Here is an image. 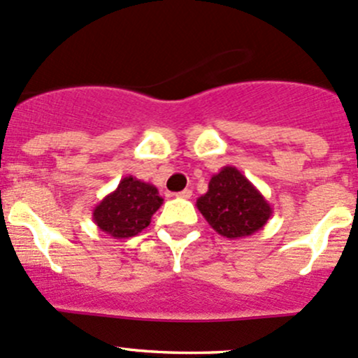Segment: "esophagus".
Wrapping results in <instances>:
<instances>
[{
    "label": "esophagus",
    "instance_id": "34e87169",
    "mask_svg": "<svg viewBox=\"0 0 358 358\" xmlns=\"http://www.w3.org/2000/svg\"><path fill=\"white\" fill-rule=\"evenodd\" d=\"M176 197H180V199H190V197H192V190H190V189H185V190L178 192V194H176Z\"/></svg>",
    "mask_w": 358,
    "mask_h": 358
}]
</instances>
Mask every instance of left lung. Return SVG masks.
<instances>
[{
    "mask_svg": "<svg viewBox=\"0 0 358 358\" xmlns=\"http://www.w3.org/2000/svg\"><path fill=\"white\" fill-rule=\"evenodd\" d=\"M195 206L214 231L231 240L254 235L273 216L264 195L235 166H224L210 176L208 192Z\"/></svg>",
    "mask_w": 358,
    "mask_h": 358,
    "instance_id": "1",
    "label": "left lung"
}]
</instances>
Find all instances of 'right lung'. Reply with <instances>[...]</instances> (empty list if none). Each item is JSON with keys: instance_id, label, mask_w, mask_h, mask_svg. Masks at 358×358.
I'll return each mask as SVG.
<instances>
[{"instance_id": "right-lung-1", "label": "right lung", "mask_w": 358, "mask_h": 358, "mask_svg": "<svg viewBox=\"0 0 358 358\" xmlns=\"http://www.w3.org/2000/svg\"><path fill=\"white\" fill-rule=\"evenodd\" d=\"M163 204L152 183L125 176L111 194L92 210V220L101 231L116 240L130 238L149 227L150 217Z\"/></svg>"}]
</instances>
